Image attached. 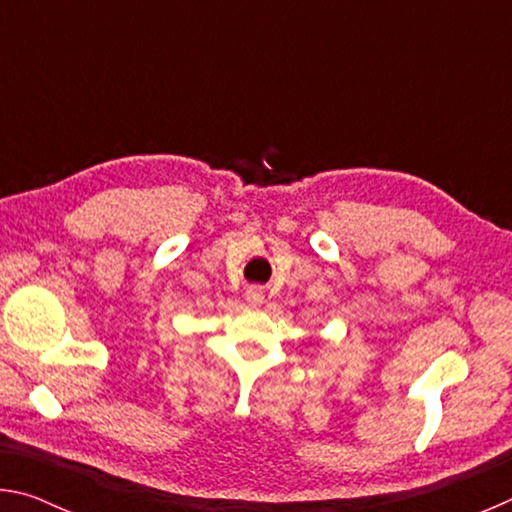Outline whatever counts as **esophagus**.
Listing matches in <instances>:
<instances>
[{
    "label": "esophagus",
    "instance_id": "1",
    "mask_svg": "<svg viewBox=\"0 0 512 512\" xmlns=\"http://www.w3.org/2000/svg\"><path fill=\"white\" fill-rule=\"evenodd\" d=\"M246 302H248L250 307H259L264 302V291L259 289V287H250L246 291Z\"/></svg>",
    "mask_w": 512,
    "mask_h": 512
}]
</instances>
